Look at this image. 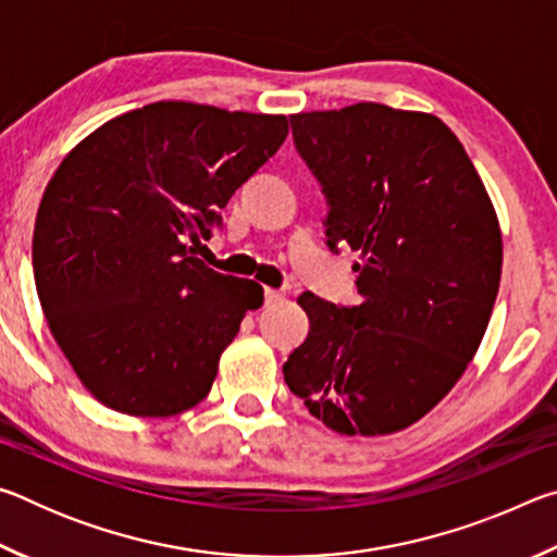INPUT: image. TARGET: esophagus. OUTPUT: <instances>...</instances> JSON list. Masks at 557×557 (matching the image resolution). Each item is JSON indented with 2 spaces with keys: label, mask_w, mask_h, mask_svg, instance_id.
I'll return each instance as SVG.
<instances>
[{
  "label": "esophagus",
  "mask_w": 557,
  "mask_h": 557,
  "mask_svg": "<svg viewBox=\"0 0 557 557\" xmlns=\"http://www.w3.org/2000/svg\"><path fill=\"white\" fill-rule=\"evenodd\" d=\"M282 297H285V292L272 289V287H265V305H275V301H280Z\"/></svg>",
  "instance_id": "obj_1"
}]
</instances>
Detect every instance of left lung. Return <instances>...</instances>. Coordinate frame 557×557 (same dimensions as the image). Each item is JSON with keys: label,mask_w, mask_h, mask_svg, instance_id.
<instances>
[{"label": "left lung", "mask_w": 557, "mask_h": 557, "mask_svg": "<svg viewBox=\"0 0 557 557\" xmlns=\"http://www.w3.org/2000/svg\"><path fill=\"white\" fill-rule=\"evenodd\" d=\"M289 125L329 206V250L358 252L361 301L301 292L309 334L282 373L326 428L391 435L435 408L482 344L502 280L494 206L428 112L358 102Z\"/></svg>", "instance_id": "8db88e82"}]
</instances>
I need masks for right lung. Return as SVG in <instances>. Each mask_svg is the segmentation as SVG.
<instances>
[{"label":"right lung","mask_w":557,"mask_h":557,"mask_svg":"<svg viewBox=\"0 0 557 557\" xmlns=\"http://www.w3.org/2000/svg\"><path fill=\"white\" fill-rule=\"evenodd\" d=\"M285 137V115L152 102L106 122L55 169L36 213V292L102 405L169 418L209 395L262 287L194 250Z\"/></svg>","instance_id":"obj_1"}]
</instances>
